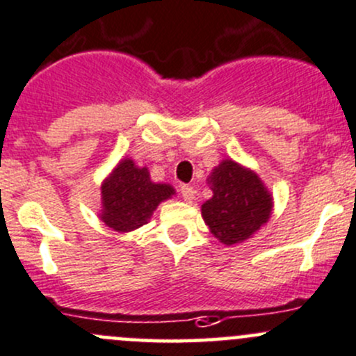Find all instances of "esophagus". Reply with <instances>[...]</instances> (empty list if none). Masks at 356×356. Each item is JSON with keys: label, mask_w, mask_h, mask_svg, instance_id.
<instances>
[{"label": "esophagus", "mask_w": 356, "mask_h": 356, "mask_svg": "<svg viewBox=\"0 0 356 356\" xmlns=\"http://www.w3.org/2000/svg\"><path fill=\"white\" fill-rule=\"evenodd\" d=\"M181 194L184 197V201L191 203L194 200V196H196V191H194V188H191V186H181Z\"/></svg>", "instance_id": "1"}]
</instances>
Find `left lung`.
Wrapping results in <instances>:
<instances>
[{
	"label": "left lung",
	"instance_id": "8db88e82",
	"mask_svg": "<svg viewBox=\"0 0 356 356\" xmlns=\"http://www.w3.org/2000/svg\"><path fill=\"white\" fill-rule=\"evenodd\" d=\"M207 182L213 196L201 204V215L222 244H241L268 223L273 194L252 168L225 159L213 167Z\"/></svg>",
	"mask_w": 356,
	"mask_h": 356
}]
</instances>
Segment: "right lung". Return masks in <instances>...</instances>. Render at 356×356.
<instances>
[{
	"label": "right lung",
	"instance_id": "obj_1",
	"mask_svg": "<svg viewBox=\"0 0 356 356\" xmlns=\"http://www.w3.org/2000/svg\"><path fill=\"white\" fill-rule=\"evenodd\" d=\"M174 194L170 184L153 182L148 167L126 156L102 181L99 218L112 230L128 234L148 223L156 207Z\"/></svg>",
	"mask_w": 356,
	"mask_h": 356
}]
</instances>
